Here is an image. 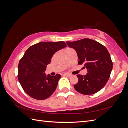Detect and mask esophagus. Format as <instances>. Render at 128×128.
Masks as SVG:
<instances>
[{
  "mask_svg": "<svg viewBox=\"0 0 128 128\" xmlns=\"http://www.w3.org/2000/svg\"><path fill=\"white\" fill-rule=\"evenodd\" d=\"M64 75L65 76H67L68 77H70L72 76L71 74H68V73H64Z\"/></svg>",
  "mask_w": 128,
  "mask_h": 128,
  "instance_id": "1",
  "label": "esophagus"
}]
</instances>
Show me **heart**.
Wrapping results in <instances>:
<instances>
[{"mask_svg": "<svg viewBox=\"0 0 128 128\" xmlns=\"http://www.w3.org/2000/svg\"><path fill=\"white\" fill-rule=\"evenodd\" d=\"M70 49H71V48H66V49L64 50V52H66L67 51H68V50H70Z\"/></svg>", "mask_w": 128, "mask_h": 128, "instance_id": "obj_1", "label": "heart"}]
</instances>
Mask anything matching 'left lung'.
I'll return each instance as SVG.
<instances>
[{"instance_id":"8db88e82","label":"left lung","mask_w":128,"mask_h":128,"mask_svg":"<svg viewBox=\"0 0 128 128\" xmlns=\"http://www.w3.org/2000/svg\"><path fill=\"white\" fill-rule=\"evenodd\" d=\"M69 48L77 52L78 64H84L86 75H77L78 83L74 86L81 94H94L102 89L109 79L113 62L109 52L104 45L88 38L75 42H67Z\"/></svg>"}]
</instances>
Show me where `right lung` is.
Instances as JSON below:
<instances>
[{"label": "right lung", "instance_id": "right-lung-1", "mask_svg": "<svg viewBox=\"0 0 128 128\" xmlns=\"http://www.w3.org/2000/svg\"><path fill=\"white\" fill-rule=\"evenodd\" d=\"M63 41L42 42L31 46L19 61L18 77L26 94L37 100H44L55 91L60 74L54 76L45 71L47 65L56 51L66 47Z\"/></svg>", "mask_w": 128, "mask_h": 128}]
</instances>
